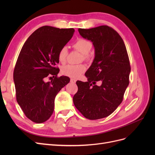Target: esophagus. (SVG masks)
<instances>
[{
  "instance_id": "34e87169",
  "label": "esophagus",
  "mask_w": 155,
  "mask_h": 155,
  "mask_svg": "<svg viewBox=\"0 0 155 155\" xmlns=\"http://www.w3.org/2000/svg\"><path fill=\"white\" fill-rule=\"evenodd\" d=\"M70 82H72V83H75L76 82V79L71 78V79H70Z\"/></svg>"
}]
</instances>
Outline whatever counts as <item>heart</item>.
Masks as SVG:
<instances>
[{
  "mask_svg": "<svg viewBox=\"0 0 155 155\" xmlns=\"http://www.w3.org/2000/svg\"><path fill=\"white\" fill-rule=\"evenodd\" d=\"M73 47L80 51L83 54V59L86 61L91 60V55L89 54L92 48V44L90 41L85 39H79L73 45ZM68 55V48L66 46H64L60 49L58 53V59L61 63H64L67 61ZM86 67L85 64H68L64 66L61 68V72L63 74L70 78H77L85 72Z\"/></svg>",
  "mask_w": 155,
  "mask_h": 155,
  "instance_id": "obj_1",
  "label": "heart"
}]
</instances>
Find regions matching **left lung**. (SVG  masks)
<instances>
[{
  "label": "left lung",
  "instance_id": "1",
  "mask_svg": "<svg viewBox=\"0 0 155 155\" xmlns=\"http://www.w3.org/2000/svg\"><path fill=\"white\" fill-rule=\"evenodd\" d=\"M83 38L90 40L95 58L85 73L88 81H77V93L73 97L77 109L89 120L109 116L124 99L129 83L130 62L124 42L118 33L103 25L91 29H78ZM100 81V86L95 85Z\"/></svg>",
  "mask_w": 155,
  "mask_h": 155
}]
</instances>
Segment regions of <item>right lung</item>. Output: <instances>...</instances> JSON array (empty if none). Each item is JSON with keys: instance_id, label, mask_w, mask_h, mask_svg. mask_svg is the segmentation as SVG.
I'll list each match as a JSON object with an SVG mask.
<instances>
[{"instance_id": "1", "label": "right lung", "mask_w": 155, "mask_h": 155, "mask_svg": "<svg viewBox=\"0 0 155 155\" xmlns=\"http://www.w3.org/2000/svg\"><path fill=\"white\" fill-rule=\"evenodd\" d=\"M74 28L44 26L28 38L13 71L16 99L28 118L43 123L52 114L56 95L70 81L58 77V53L72 38ZM47 78L51 81L46 82Z\"/></svg>"}]
</instances>
